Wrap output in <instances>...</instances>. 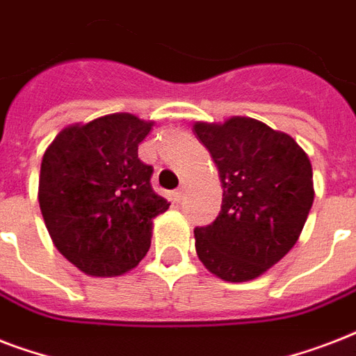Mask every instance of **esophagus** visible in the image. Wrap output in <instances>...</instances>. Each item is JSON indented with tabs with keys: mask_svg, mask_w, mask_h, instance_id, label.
<instances>
[{
	"mask_svg": "<svg viewBox=\"0 0 356 356\" xmlns=\"http://www.w3.org/2000/svg\"><path fill=\"white\" fill-rule=\"evenodd\" d=\"M184 194H186V183H181V186H179L177 190H175V192H173V197H175V200H183L184 197Z\"/></svg>",
	"mask_w": 356,
	"mask_h": 356,
	"instance_id": "obj_1",
	"label": "esophagus"
}]
</instances>
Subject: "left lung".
<instances>
[{
  "instance_id": "obj_1",
  "label": "left lung",
  "mask_w": 356,
  "mask_h": 356,
  "mask_svg": "<svg viewBox=\"0 0 356 356\" xmlns=\"http://www.w3.org/2000/svg\"><path fill=\"white\" fill-rule=\"evenodd\" d=\"M222 181V211L195 227V251L205 268L229 282L257 279L298 242L314 201L312 166L286 133L233 116L194 123Z\"/></svg>"
}]
</instances>
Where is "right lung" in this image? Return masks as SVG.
Instances as JSON below:
<instances>
[{
  "label": "right lung",
  "instance_id": "right-lung-1",
  "mask_svg": "<svg viewBox=\"0 0 356 356\" xmlns=\"http://www.w3.org/2000/svg\"><path fill=\"white\" fill-rule=\"evenodd\" d=\"M153 122L116 113L55 136L42 156L38 203L55 248L92 277L127 273L149 251L153 218L168 211L151 188L138 144Z\"/></svg>",
  "mask_w": 356,
  "mask_h": 356
}]
</instances>
